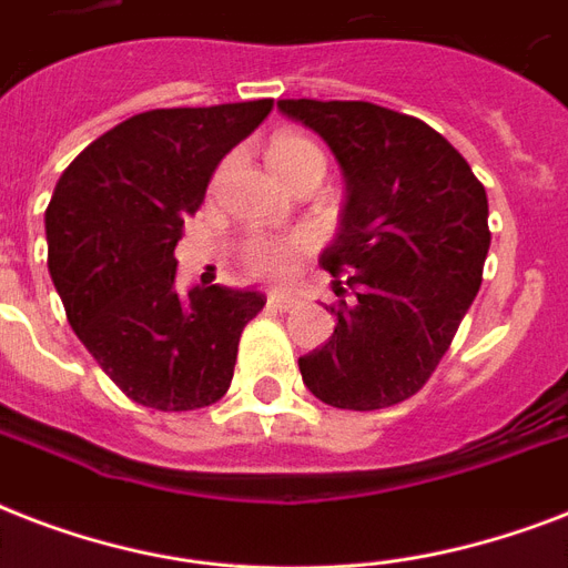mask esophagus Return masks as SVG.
I'll return each instance as SVG.
<instances>
[{
	"label": "esophagus",
	"instance_id": "34e87169",
	"mask_svg": "<svg viewBox=\"0 0 568 568\" xmlns=\"http://www.w3.org/2000/svg\"><path fill=\"white\" fill-rule=\"evenodd\" d=\"M267 306H271V310H280V312H292L301 306V301H297L294 294L274 292V294H267Z\"/></svg>",
	"mask_w": 568,
	"mask_h": 568
}]
</instances>
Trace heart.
Instances as JSON below:
<instances>
[{"label": "heart", "instance_id": "b5f03b06", "mask_svg": "<svg viewBox=\"0 0 568 568\" xmlns=\"http://www.w3.org/2000/svg\"><path fill=\"white\" fill-rule=\"evenodd\" d=\"M267 168L276 173V180H294L306 173L324 176L327 159L318 150L315 141H310L301 132H276L265 150ZM310 250V239H253L244 250L247 267L258 276H285L294 267V262Z\"/></svg>", "mask_w": 568, "mask_h": 568}]
</instances>
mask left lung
Here are the masks:
<instances>
[{"instance_id": "obj_1", "label": "left lung", "mask_w": 568, "mask_h": 568, "mask_svg": "<svg viewBox=\"0 0 568 568\" xmlns=\"http://www.w3.org/2000/svg\"><path fill=\"white\" fill-rule=\"evenodd\" d=\"M276 109L324 138L347 191L336 239L321 253L342 297L329 310L336 329L297 359L303 383L338 409L400 404L430 379L477 297L493 241L484 185L409 114L342 100Z\"/></svg>"}]
</instances>
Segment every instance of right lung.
<instances>
[{
	"instance_id": "add662e5",
	"label": "right lung",
	"mask_w": 568,
	"mask_h": 568,
	"mask_svg": "<svg viewBox=\"0 0 568 568\" xmlns=\"http://www.w3.org/2000/svg\"><path fill=\"white\" fill-rule=\"evenodd\" d=\"M274 100L155 109L75 155L47 209L49 276L67 321L135 404L200 409L226 395L241 329L265 294L194 285L180 297L176 241L221 159Z\"/></svg>"
}]
</instances>
